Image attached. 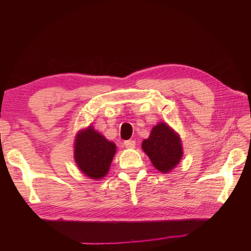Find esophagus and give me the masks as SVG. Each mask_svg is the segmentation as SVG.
I'll return each instance as SVG.
<instances>
[{"label":"esophagus","instance_id":"1","mask_svg":"<svg viewBox=\"0 0 251 251\" xmlns=\"http://www.w3.org/2000/svg\"><path fill=\"white\" fill-rule=\"evenodd\" d=\"M124 146L127 149H134L136 146V141L135 140H126V141H124Z\"/></svg>","mask_w":251,"mask_h":251}]
</instances>
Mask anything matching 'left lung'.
I'll list each match as a JSON object with an SVG mask.
<instances>
[{
	"mask_svg": "<svg viewBox=\"0 0 251 251\" xmlns=\"http://www.w3.org/2000/svg\"><path fill=\"white\" fill-rule=\"evenodd\" d=\"M142 149L154 167L162 173L175 168L183 154L179 136L165 123L153 127L150 137L143 140Z\"/></svg>",
	"mask_w": 251,
	"mask_h": 251,
	"instance_id": "left-lung-1",
	"label": "left lung"
}]
</instances>
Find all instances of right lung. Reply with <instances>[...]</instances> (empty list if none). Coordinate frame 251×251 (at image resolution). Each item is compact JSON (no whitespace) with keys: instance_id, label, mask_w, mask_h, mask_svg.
I'll list each match as a JSON object with an SVG mask.
<instances>
[{"instance_id":"1","label":"right lung","mask_w":251,"mask_h":251,"mask_svg":"<svg viewBox=\"0 0 251 251\" xmlns=\"http://www.w3.org/2000/svg\"><path fill=\"white\" fill-rule=\"evenodd\" d=\"M115 151L114 143L106 140L90 126L77 135L74 158L82 173L89 178L101 179L109 172Z\"/></svg>"}]
</instances>
